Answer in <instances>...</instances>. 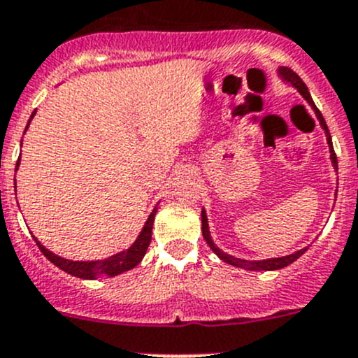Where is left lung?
Wrapping results in <instances>:
<instances>
[{
  "mask_svg": "<svg viewBox=\"0 0 358 358\" xmlns=\"http://www.w3.org/2000/svg\"><path fill=\"white\" fill-rule=\"evenodd\" d=\"M277 73H278V76H280L282 80L285 81V83L292 85V87H294L296 90H298L299 94L303 95L304 99H306V102L311 106V109H313V111H315V116H317V120H318V122H320V127H322V129H324V132H325V139H327V144H329V153H331L332 167H334V171L338 172V158H336L334 148H332V139H331V134H329L327 123H325L324 116H322V113L318 111L317 106H315L313 99H311L310 92H308V87H306V85H304V81L301 80L298 74H296L292 69H289V67H278ZM201 233H203V238H205V242H207V245L210 247L212 250H214V254L219 257V259L224 261V263H228V264H231V266L243 268V270H250V271L282 270V268H285V266H289V264H292L296 259H299V257L303 256L304 252H306V247H304V249L296 250V252L289 254V256L270 257V259H259V261L240 259V257L231 256V254L222 252V250L219 249L217 245H215L214 240H212V236H210V231H208V219H207V212H205V208H201Z\"/></svg>",
  "mask_w": 358,
  "mask_h": 358,
  "instance_id": "1",
  "label": "left lung"
}]
</instances>
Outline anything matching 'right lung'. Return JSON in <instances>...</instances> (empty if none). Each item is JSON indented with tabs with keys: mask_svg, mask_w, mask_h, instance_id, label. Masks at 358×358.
<instances>
[{
	"mask_svg": "<svg viewBox=\"0 0 358 358\" xmlns=\"http://www.w3.org/2000/svg\"><path fill=\"white\" fill-rule=\"evenodd\" d=\"M34 115H36V111L31 115L26 130L29 129V123L31 120L34 118ZM26 130H24V132H26ZM20 146H22V143H20ZM19 164H20V158L17 160V169H19ZM157 210H158V205L151 210L150 217H148V221L144 222V228L141 229L139 236H137L136 242H134L129 249L122 250V252L115 254V256L106 257V259L71 261V259H66V257L57 256V254L48 250L45 245H41V242H38L36 236H34V242H36V245L40 247L43 256L47 257L50 263H54L55 266L60 268L62 271H66V273L73 275V277L85 278V280H95V278H102V277H115V275H120L123 273V271H129L132 270V268H136L137 264L143 261V257L146 256V250L151 242V231H153V221H155V215H157Z\"/></svg>",
	"mask_w": 358,
	"mask_h": 358,
	"instance_id": "add662e5",
	"label": "right lung"
}]
</instances>
